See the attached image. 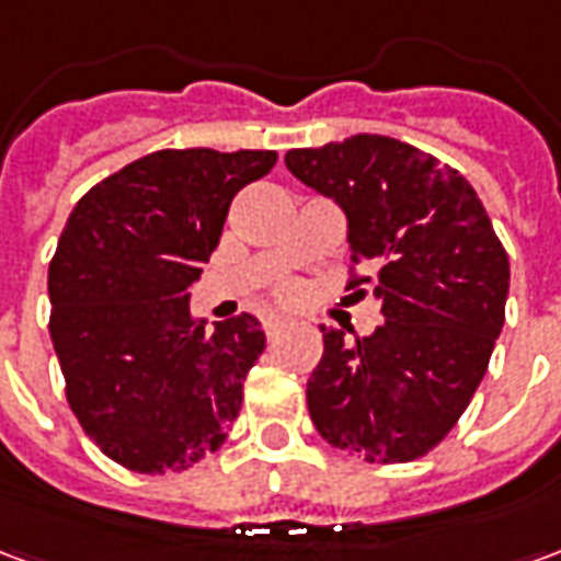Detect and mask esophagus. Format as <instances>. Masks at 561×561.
<instances>
[{
  "label": "esophagus",
  "mask_w": 561,
  "mask_h": 561,
  "mask_svg": "<svg viewBox=\"0 0 561 561\" xmlns=\"http://www.w3.org/2000/svg\"><path fill=\"white\" fill-rule=\"evenodd\" d=\"M288 324V318L285 316H264V321H261V330L267 333V336H276L282 328Z\"/></svg>",
  "instance_id": "1"
}]
</instances>
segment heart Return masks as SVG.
Wrapping results in <instances>:
<instances>
[{"instance_id":"obj_1","label":"heart","mask_w":561,"mask_h":561,"mask_svg":"<svg viewBox=\"0 0 561 561\" xmlns=\"http://www.w3.org/2000/svg\"><path fill=\"white\" fill-rule=\"evenodd\" d=\"M270 300L273 304H279V306H291L300 300V285L294 279H282L276 282L273 288H270Z\"/></svg>"}]
</instances>
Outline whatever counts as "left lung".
<instances>
[{
  "instance_id": "obj_1",
  "label": "left lung",
  "mask_w": 561,
  "mask_h": 561,
  "mask_svg": "<svg viewBox=\"0 0 561 561\" xmlns=\"http://www.w3.org/2000/svg\"><path fill=\"white\" fill-rule=\"evenodd\" d=\"M285 164L348 216L345 291L381 300L373 336L321 328L309 417L345 454L412 462L457 426L490 366L511 282L505 245L469 180L412 144L354 135L291 149Z\"/></svg>"
}]
</instances>
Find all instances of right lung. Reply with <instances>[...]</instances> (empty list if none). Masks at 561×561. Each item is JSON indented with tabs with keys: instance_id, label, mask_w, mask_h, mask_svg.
Here are the masks:
<instances>
[{
	"instance_id": "1",
	"label": "right lung",
	"mask_w": 561,
	"mask_h": 561,
	"mask_svg": "<svg viewBox=\"0 0 561 561\" xmlns=\"http://www.w3.org/2000/svg\"><path fill=\"white\" fill-rule=\"evenodd\" d=\"M273 164V149H159L92 185L68 216L47 273L50 340L83 433L126 469H192L240 414L261 324L243 312L207 333L188 291L233 195Z\"/></svg>"
}]
</instances>
